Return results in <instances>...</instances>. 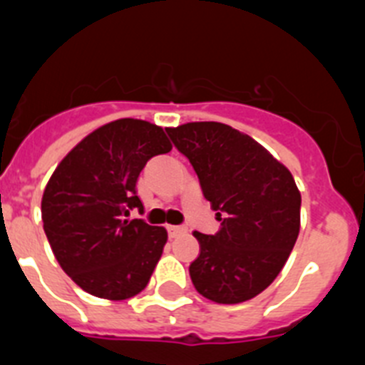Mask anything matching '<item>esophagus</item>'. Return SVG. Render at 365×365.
I'll return each instance as SVG.
<instances>
[{"label": "esophagus", "mask_w": 365, "mask_h": 365, "mask_svg": "<svg viewBox=\"0 0 365 365\" xmlns=\"http://www.w3.org/2000/svg\"><path fill=\"white\" fill-rule=\"evenodd\" d=\"M167 232H169V237H178L187 232V227H183V225H169Z\"/></svg>", "instance_id": "esophagus-1"}]
</instances>
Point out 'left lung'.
Segmentation results:
<instances>
[{"label":"left lung","mask_w":365,"mask_h":365,"mask_svg":"<svg viewBox=\"0 0 365 365\" xmlns=\"http://www.w3.org/2000/svg\"><path fill=\"white\" fill-rule=\"evenodd\" d=\"M167 133L221 221L214 236L194 232V288L220 304L259 295L282 270L301 229L294 176L252 136L221 122H189Z\"/></svg>","instance_id":"obj_1"}]
</instances>
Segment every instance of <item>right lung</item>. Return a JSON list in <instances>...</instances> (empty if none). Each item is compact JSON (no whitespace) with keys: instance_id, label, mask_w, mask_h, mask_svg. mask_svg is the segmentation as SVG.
<instances>
[{"instance_id":"add662e5","label":"right lung","mask_w":365,"mask_h":365,"mask_svg":"<svg viewBox=\"0 0 365 365\" xmlns=\"http://www.w3.org/2000/svg\"><path fill=\"white\" fill-rule=\"evenodd\" d=\"M173 149L160 125L118 118L83 138L56 167L41 202L44 234L61 268L95 297L124 301L148 286L167 230L144 220L136 180Z\"/></svg>"}]
</instances>
